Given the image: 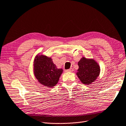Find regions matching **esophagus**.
I'll list each match as a JSON object with an SVG mask.
<instances>
[{"mask_svg":"<svg viewBox=\"0 0 126 126\" xmlns=\"http://www.w3.org/2000/svg\"><path fill=\"white\" fill-rule=\"evenodd\" d=\"M65 71H66V72H72L73 71V69L72 68H69V69H66V70Z\"/></svg>","mask_w":126,"mask_h":126,"instance_id":"1","label":"esophagus"}]
</instances>
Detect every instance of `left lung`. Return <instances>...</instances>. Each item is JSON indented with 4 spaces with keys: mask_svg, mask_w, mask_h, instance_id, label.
Listing matches in <instances>:
<instances>
[{
    "mask_svg": "<svg viewBox=\"0 0 126 126\" xmlns=\"http://www.w3.org/2000/svg\"><path fill=\"white\" fill-rule=\"evenodd\" d=\"M79 68L76 73L81 82L89 85L99 76L100 67L94 60L82 57L78 63Z\"/></svg>",
    "mask_w": 126,
    "mask_h": 126,
    "instance_id": "1",
    "label": "left lung"
}]
</instances>
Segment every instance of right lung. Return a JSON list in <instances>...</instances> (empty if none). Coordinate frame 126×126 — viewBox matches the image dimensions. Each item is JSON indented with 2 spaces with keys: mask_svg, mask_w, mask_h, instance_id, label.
<instances>
[{
  "mask_svg": "<svg viewBox=\"0 0 126 126\" xmlns=\"http://www.w3.org/2000/svg\"><path fill=\"white\" fill-rule=\"evenodd\" d=\"M63 69H58L51 58L37 55L34 60V73L41 84L49 88L55 86L59 81Z\"/></svg>",
  "mask_w": 126,
  "mask_h": 126,
  "instance_id": "obj_1",
  "label": "right lung"
}]
</instances>
